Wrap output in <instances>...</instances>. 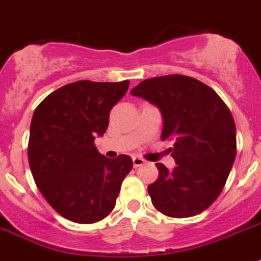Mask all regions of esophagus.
Listing matches in <instances>:
<instances>
[{"instance_id":"esophagus-1","label":"esophagus","mask_w":261,"mask_h":261,"mask_svg":"<svg viewBox=\"0 0 261 261\" xmlns=\"http://www.w3.org/2000/svg\"><path fill=\"white\" fill-rule=\"evenodd\" d=\"M144 160L142 157H138V156H134L133 157V164H134V168H139V166L144 165Z\"/></svg>"}]
</instances>
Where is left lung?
I'll use <instances>...</instances> for the list:
<instances>
[{
  "mask_svg": "<svg viewBox=\"0 0 261 261\" xmlns=\"http://www.w3.org/2000/svg\"><path fill=\"white\" fill-rule=\"evenodd\" d=\"M131 95L148 100L163 114L161 139L177 166L156 164L159 178L148 186L153 206L174 218L205 211L221 194L237 154L236 123L222 98L198 79L165 75L145 79Z\"/></svg>",
  "mask_w": 261,
  "mask_h": 261,
  "instance_id": "1",
  "label": "left lung"
}]
</instances>
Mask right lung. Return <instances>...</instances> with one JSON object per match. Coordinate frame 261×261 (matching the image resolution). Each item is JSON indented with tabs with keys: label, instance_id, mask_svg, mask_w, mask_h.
<instances>
[{
	"label": "right lung",
	"instance_id": "right-lung-1",
	"mask_svg": "<svg viewBox=\"0 0 261 261\" xmlns=\"http://www.w3.org/2000/svg\"><path fill=\"white\" fill-rule=\"evenodd\" d=\"M128 84L74 82L35 109L28 140L32 177L51 208L70 221L93 224L107 217L133 169L130 156L108 159L95 145V136L104 135L110 110Z\"/></svg>",
	"mask_w": 261,
	"mask_h": 261
}]
</instances>
